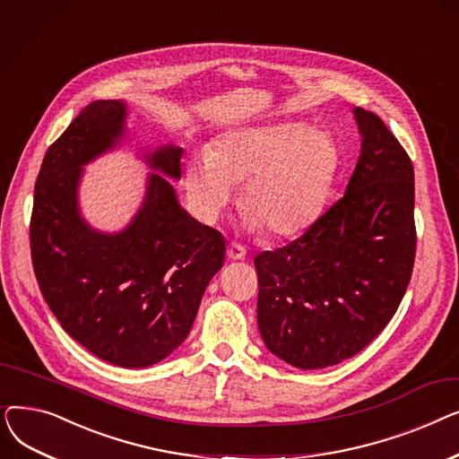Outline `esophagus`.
<instances>
[{"label": "esophagus", "mask_w": 459, "mask_h": 459, "mask_svg": "<svg viewBox=\"0 0 459 459\" xmlns=\"http://www.w3.org/2000/svg\"><path fill=\"white\" fill-rule=\"evenodd\" d=\"M246 249H244V246H239L238 242H230L229 244V249H227V256L230 258V260H244L246 258Z\"/></svg>", "instance_id": "obj_1"}]
</instances>
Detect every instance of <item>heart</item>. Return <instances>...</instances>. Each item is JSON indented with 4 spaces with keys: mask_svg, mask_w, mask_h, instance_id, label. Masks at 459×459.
<instances>
[{
    "mask_svg": "<svg viewBox=\"0 0 459 459\" xmlns=\"http://www.w3.org/2000/svg\"><path fill=\"white\" fill-rule=\"evenodd\" d=\"M334 169V144L325 132L303 125L244 128L227 134L187 165L186 186L204 221L217 220L234 184L251 229L290 236L318 212Z\"/></svg>",
    "mask_w": 459,
    "mask_h": 459,
    "instance_id": "b5f03b06",
    "label": "heart"
}]
</instances>
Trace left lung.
I'll return each instance as SVG.
<instances>
[{"mask_svg": "<svg viewBox=\"0 0 459 459\" xmlns=\"http://www.w3.org/2000/svg\"><path fill=\"white\" fill-rule=\"evenodd\" d=\"M353 113L363 143L344 197L288 246L255 256L264 344L303 370L339 365L368 346L413 273L411 158L376 113Z\"/></svg>", "mask_w": 459, "mask_h": 459, "instance_id": "obj_1", "label": "left lung"}]
</instances>
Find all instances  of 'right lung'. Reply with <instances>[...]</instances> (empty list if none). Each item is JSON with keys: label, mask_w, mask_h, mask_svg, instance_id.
Returning <instances> with one entry per match:
<instances>
[{"label": "right lung", "mask_w": 459, "mask_h": 459, "mask_svg": "<svg viewBox=\"0 0 459 459\" xmlns=\"http://www.w3.org/2000/svg\"><path fill=\"white\" fill-rule=\"evenodd\" d=\"M125 117L123 102H92L50 144L35 184L30 244L42 298L61 327L108 363L143 368L184 342L223 266L225 239L191 220L160 175H151L126 230L108 236L82 221L80 167L113 147ZM180 156L182 149L165 147L149 161L180 178Z\"/></svg>", "instance_id": "obj_1"}]
</instances>
